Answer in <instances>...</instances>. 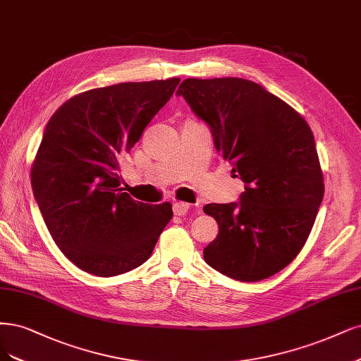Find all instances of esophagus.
<instances>
[{
    "label": "esophagus",
    "mask_w": 361,
    "mask_h": 361,
    "mask_svg": "<svg viewBox=\"0 0 361 361\" xmlns=\"http://www.w3.org/2000/svg\"><path fill=\"white\" fill-rule=\"evenodd\" d=\"M188 210H190V204L188 203H185V202L173 203V212H175V215L182 216V215H185L186 212H188Z\"/></svg>",
    "instance_id": "esophagus-1"
}]
</instances>
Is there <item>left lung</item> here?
<instances>
[{
    "mask_svg": "<svg viewBox=\"0 0 361 361\" xmlns=\"http://www.w3.org/2000/svg\"><path fill=\"white\" fill-rule=\"evenodd\" d=\"M178 95L210 127L216 151L246 183L238 203L203 207L219 227L204 261L242 282L275 275L302 251L324 195L310 127L246 79H185Z\"/></svg>",
    "mask_w": 361,
    "mask_h": 361,
    "instance_id": "obj_1",
    "label": "left lung"
}]
</instances>
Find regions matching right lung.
Masks as SVG:
<instances>
[{"instance_id":"1","label":"right lung","mask_w":361,"mask_h":361,"mask_svg":"<svg viewBox=\"0 0 361 361\" xmlns=\"http://www.w3.org/2000/svg\"><path fill=\"white\" fill-rule=\"evenodd\" d=\"M179 82L85 91L47 122L31 167L34 197L61 252L91 275L116 276L143 264L173 216L170 203L151 206L122 192L119 161Z\"/></svg>"}]
</instances>
